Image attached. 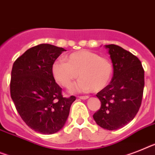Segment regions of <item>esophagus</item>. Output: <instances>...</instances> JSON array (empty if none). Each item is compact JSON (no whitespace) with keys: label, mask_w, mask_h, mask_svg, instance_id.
I'll list each match as a JSON object with an SVG mask.
<instances>
[{"label":"esophagus","mask_w":155,"mask_h":155,"mask_svg":"<svg viewBox=\"0 0 155 155\" xmlns=\"http://www.w3.org/2000/svg\"><path fill=\"white\" fill-rule=\"evenodd\" d=\"M78 97L81 100H86V99H88L89 97V96H80V97Z\"/></svg>","instance_id":"obj_1"}]
</instances>
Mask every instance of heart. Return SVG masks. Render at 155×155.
<instances>
[{"mask_svg":"<svg viewBox=\"0 0 155 155\" xmlns=\"http://www.w3.org/2000/svg\"><path fill=\"white\" fill-rule=\"evenodd\" d=\"M65 61L58 60L53 64L52 74L56 81L65 88H69L78 76L80 79L71 87L73 92L101 91L112 80V62L95 52H74L65 58Z\"/></svg>","mask_w":155,"mask_h":155,"instance_id":"1","label":"heart"}]
</instances>
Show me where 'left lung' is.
I'll return each instance as SVG.
<instances>
[{
    "label": "left lung",
    "mask_w": 155,
    "mask_h": 155,
    "mask_svg": "<svg viewBox=\"0 0 155 155\" xmlns=\"http://www.w3.org/2000/svg\"><path fill=\"white\" fill-rule=\"evenodd\" d=\"M113 65L109 85L97 93L101 106L93 114L96 123L107 130H117L131 121L141 106L144 70L137 57L120 46L106 45Z\"/></svg>",
    "instance_id": "1"
}]
</instances>
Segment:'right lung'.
Returning a JSON list of instances; mask_svg holds the SVG:
<instances>
[{"instance_id":"1","label":"right lung","mask_w":155,"mask_h":155,"mask_svg":"<svg viewBox=\"0 0 155 155\" xmlns=\"http://www.w3.org/2000/svg\"><path fill=\"white\" fill-rule=\"evenodd\" d=\"M62 51V47L42 43L24 52L12 69L10 94L18 113L29 127L45 135L62 128L76 100L64 97L52 74Z\"/></svg>"}]
</instances>
